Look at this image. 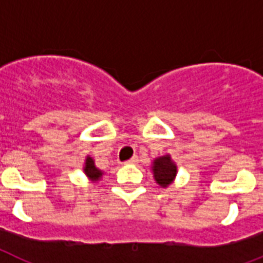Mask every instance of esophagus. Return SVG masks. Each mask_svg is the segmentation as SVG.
Listing matches in <instances>:
<instances>
[{"mask_svg":"<svg viewBox=\"0 0 263 263\" xmlns=\"http://www.w3.org/2000/svg\"><path fill=\"white\" fill-rule=\"evenodd\" d=\"M136 162H138V157H132L131 160H128V161H125V162H124V164H136Z\"/></svg>","mask_w":263,"mask_h":263,"instance_id":"34e87169","label":"esophagus"}]
</instances>
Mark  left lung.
<instances>
[{"label": "left lung", "mask_w": 263, "mask_h": 263, "mask_svg": "<svg viewBox=\"0 0 263 263\" xmlns=\"http://www.w3.org/2000/svg\"><path fill=\"white\" fill-rule=\"evenodd\" d=\"M152 172L156 183L160 187L166 188L175 181L177 176V165L172 160L171 154H165L154 158L152 164Z\"/></svg>", "instance_id": "obj_1"}]
</instances>
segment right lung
I'll use <instances>...</instances> for the list:
<instances>
[{"label": "right lung", "mask_w": 263, "mask_h": 263, "mask_svg": "<svg viewBox=\"0 0 263 263\" xmlns=\"http://www.w3.org/2000/svg\"><path fill=\"white\" fill-rule=\"evenodd\" d=\"M83 172H84V175H86V177L90 180L91 183H97V181H99V180H101V177L103 176V172L99 168H97L94 158L90 156L86 157V160H84Z\"/></svg>", "instance_id": "1"}]
</instances>
